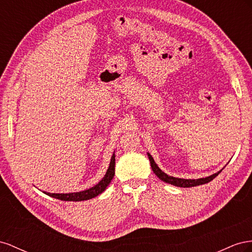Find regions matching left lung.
Wrapping results in <instances>:
<instances>
[{
	"mask_svg": "<svg viewBox=\"0 0 252 252\" xmlns=\"http://www.w3.org/2000/svg\"><path fill=\"white\" fill-rule=\"evenodd\" d=\"M149 159H150V163H151V168H152L154 173L157 175V177H159V179H161L162 182H166L168 184H171L176 187H182V188H190V187H195V186H199V185H204L211 182L213 178L217 177L219 175V173H220V171L215 173L213 175L208 176L206 178H198V179H184V178H177V177H173V176H169L168 174L163 173V172L157 167V164L155 163L153 157L151 156L150 154H148Z\"/></svg>",
	"mask_w": 252,
	"mask_h": 252,
	"instance_id": "left-lung-1",
	"label": "left lung"
}]
</instances>
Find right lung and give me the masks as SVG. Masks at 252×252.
Here are the masks:
<instances>
[{"mask_svg":"<svg viewBox=\"0 0 252 252\" xmlns=\"http://www.w3.org/2000/svg\"><path fill=\"white\" fill-rule=\"evenodd\" d=\"M115 175V154H113L111 158V162H110V167L107 169L106 173L104 177L100 181L96 186L92 187L89 190L81 191V192H76V193H47L44 192L47 195L58 198L61 200H73V202H80V200H86V199H91L93 197L97 196L98 194L102 193L111 181L113 179Z\"/></svg>","mask_w":252,"mask_h":252,"instance_id":"obj_1","label":"right lung"}]
</instances>
